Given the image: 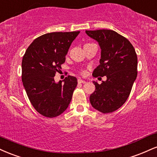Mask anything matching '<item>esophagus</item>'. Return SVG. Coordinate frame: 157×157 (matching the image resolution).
<instances>
[{"label":"esophagus","mask_w":157,"mask_h":157,"mask_svg":"<svg viewBox=\"0 0 157 157\" xmlns=\"http://www.w3.org/2000/svg\"><path fill=\"white\" fill-rule=\"evenodd\" d=\"M78 82L79 83V84H84V83H86V81H84V80H82V79H81V78H78Z\"/></svg>","instance_id":"obj_1"}]
</instances>
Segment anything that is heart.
I'll return each instance as SVG.
<instances>
[{
	"mask_svg": "<svg viewBox=\"0 0 157 157\" xmlns=\"http://www.w3.org/2000/svg\"><path fill=\"white\" fill-rule=\"evenodd\" d=\"M82 73H83V74H84V71H83Z\"/></svg>",
	"mask_w": 157,
	"mask_h": 157,
	"instance_id": "obj_1",
	"label": "heart"
}]
</instances>
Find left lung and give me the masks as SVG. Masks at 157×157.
<instances>
[{
	"mask_svg": "<svg viewBox=\"0 0 157 157\" xmlns=\"http://www.w3.org/2000/svg\"><path fill=\"white\" fill-rule=\"evenodd\" d=\"M98 42L101 49L100 64L93 71L94 77L105 76L101 84L93 82L95 90L90 95V104L102 113L115 112L129 96L137 75V56L133 45L115 31L101 29L86 31Z\"/></svg>",
	"mask_w": 157,
	"mask_h": 157,
	"instance_id": "1",
	"label": "left lung"
}]
</instances>
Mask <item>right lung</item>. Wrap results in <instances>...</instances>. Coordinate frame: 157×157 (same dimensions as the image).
<instances>
[{"mask_svg": "<svg viewBox=\"0 0 157 157\" xmlns=\"http://www.w3.org/2000/svg\"><path fill=\"white\" fill-rule=\"evenodd\" d=\"M80 31L52 32L39 36L29 46L22 60V82L31 104L40 115L57 117L71 103L77 78L67 75L64 83L54 76L65 62L72 42Z\"/></svg>", "mask_w": 157, "mask_h": 157, "instance_id": "obj_1", "label": "right lung"}]
</instances>
